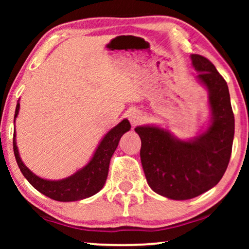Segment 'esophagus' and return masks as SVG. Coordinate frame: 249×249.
I'll list each match as a JSON object with an SVG mask.
<instances>
[{
  "label": "esophagus",
  "mask_w": 249,
  "mask_h": 249,
  "mask_svg": "<svg viewBox=\"0 0 249 249\" xmlns=\"http://www.w3.org/2000/svg\"><path fill=\"white\" fill-rule=\"evenodd\" d=\"M142 118H144V117H142V113L138 110L131 111L130 114H129V120H130L131 124H134V125L138 124L139 122L142 120Z\"/></svg>",
  "instance_id": "34e87169"
}]
</instances>
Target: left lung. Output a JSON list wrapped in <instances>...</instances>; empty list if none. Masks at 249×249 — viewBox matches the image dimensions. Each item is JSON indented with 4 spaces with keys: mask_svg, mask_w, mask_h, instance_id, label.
<instances>
[{
    "mask_svg": "<svg viewBox=\"0 0 249 249\" xmlns=\"http://www.w3.org/2000/svg\"><path fill=\"white\" fill-rule=\"evenodd\" d=\"M190 57L197 79L209 91L211 122L206 130L181 141L155 125L135 128L142 141L141 160L148 186L176 200L194 198L217 185L229 164L234 135L227 81L206 57Z\"/></svg>",
    "mask_w": 249,
    "mask_h": 249,
    "instance_id": "obj_1",
    "label": "left lung"
}]
</instances>
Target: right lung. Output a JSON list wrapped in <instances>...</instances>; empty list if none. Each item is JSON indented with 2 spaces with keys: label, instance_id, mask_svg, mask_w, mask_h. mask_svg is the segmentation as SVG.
Returning <instances> with one entry per match:
<instances>
[{
  "label": "right lung",
  "instance_id": "obj_1",
  "mask_svg": "<svg viewBox=\"0 0 249 249\" xmlns=\"http://www.w3.org/2000/svg\"><path fill=\"white\" fill-rule=\"evenodd\" d=\"M19 108L20 104L18 102L16 107L15 120L18 117ZM130 128L131 125L129 121L127 119H124L120 124L112 128L104 136L90 161L83 169L78 170L72 176L62 180H47L39 178L23 164L20 159L18 146H17L16 131L13 132V152H15L20 171L22 172L23 177L28 180L34 188L54 200L73 202V200H80L93 196L103 188L107 178L108 165H110L112 155L118 147L121 136L130 130Z\"/></svg>",
  "mask_w": 249,
  "mask_h": 249
}]
</instances>
